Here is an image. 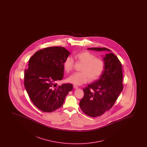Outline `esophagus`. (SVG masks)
Returning <instances> with one entry per match:
<instances>
[{"label": "esophagus", "mask_w": 147, "mask_h": 147, "mask_svg": "<svg viewBox=\"0 0 147 147\" xmlns=\"http://www.w3.org/2000/svg\"><path fill=\"white\" fill-rule=\"evenodd\" d=\"M73 87H74V88L75 89L78 88V86L77 85H74Z\"/></svg>", "instance_id": "34e87169"}]
</instances>
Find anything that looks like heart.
<instances>
[{
    "label": "heart",
    "mask_w": 147,
    "mask_h": 147,
    "mask_svg": "<svg viewBox=\"0 0 147 147\" xmlns=\"http://www.w3.org/2000/svg\"><path fill=\"white\" fill-rule=\"evenodd\" d=\"M76 60L82 63L80 72H75L69 77L68 81L73 84H83L87 82L90 79L92 80H97L101 76L105 70V63L102 59L95 57L92 53L87 51H83L75 55ZM65 71L69 72L72 70L74 61L68 57L63 63Z\"/></svg>",
    "instance_id": "b5f03b06"
}]
</instances>
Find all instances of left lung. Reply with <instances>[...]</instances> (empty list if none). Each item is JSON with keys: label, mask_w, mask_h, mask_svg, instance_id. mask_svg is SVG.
<instances>
[{"label": "left lung", "mask_w": 147, "mask_h": 147, "mask_svg": "<svg viewBox=\"0 0 147 147\" xmlns=\"http://www.w3.org/2000/svg\"><path fill=\"white\" fill-rule=\"evenodd\" d=\"M91 50L111 51L106 48H91ZM105 70L100 78L83 88L84 96L79 103L81 109L91 117L100 116L115 105L123 89L121 64L115 55L108 53L103 58Z\"/></svg>", "instance_id": "left-lung-1"}]
</instances>
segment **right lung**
Returning <instances> with one entry per match:
<instances>
[{
  "label": "right lung",
  "instance_id": "add662e5",
  "mask_svg": "<svg viewBox=\"0 0 147 147\" xmlns=\"http://www.w3.org/2000/svg\"><path fill=\"white\" fill-rule=\"evenodd\" d=\"M70 54L64 47H51L37 51L29 60L24 71V87L33 104L42 111L59 109L73 89L69 83L57 86L63 78V63Z\"/></svg>",
  "mask_w": 147,
  "mask_h": 147
}]
</instances>
